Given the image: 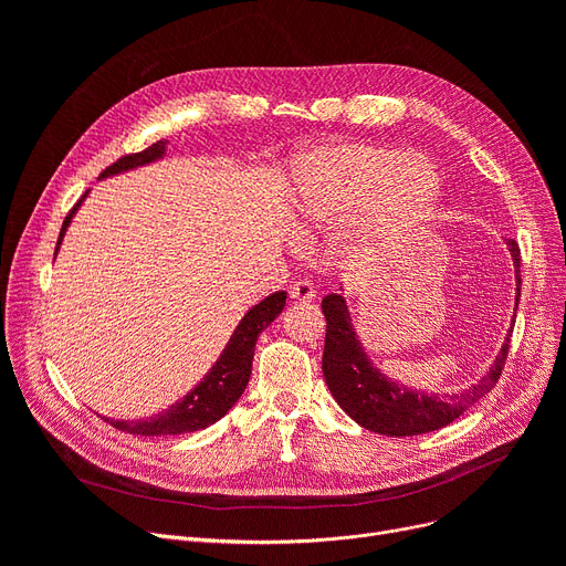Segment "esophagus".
<instances>
[{"label": "esophagus", "mask_w": 566, "mask_h": 566, "mask_svg": "<svg viewBox=\"0 0 566 566\" xmlns=\"http://www.w3.org/2000/svg\"><path fill=\"white\" fill-rule=\"evenodd\" d=\"M289 293H291V298H293V301L310 303V301L314 298V293H316V291H314L312 282H307V280H298V282H293V284H291Z\"/></svg>", "instance_id": "esophagus-1"}]
</instances>
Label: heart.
<instances>
[{
  "instance_id": "obj_1",
  "label": "heart",
  "mask_w": 566,
  "mask_h": 566,
  "mask_svg": "<svg viewBox=\"0 0 566 566\" xmlns=\"http://www.w3.org/2000/svg\"><path fill=\"white\" fill-rule=\"evenodd\" d=\"M401 181L415 195L412 222L420 220L440 192L436 169L420 156L376 144H344L314 151L295 163L291 224L301 238H314L344 222L374 192L371 218L360 227L355 245L371 252L376 238H390L395 222L385 218V192Z\"/></svg>"
}]
</instances>
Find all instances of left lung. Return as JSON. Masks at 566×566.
Returning <instances> with one entry per match:
<instances>
[{
	"label": "left lung",
	"mask_w": 566,
	"mask_h": 566,
	"mask_svg": "<svg viewBox=\"0 0 566 566\" xmlns=\"http://www.w3.org/2000/svg\"><path fill=\"white\" fill-rule=\"evenodd\" d=\"M516 268V310L521 298V250L516 241H507ZM325 316L323 376L335 401L360 427L382 436H420L448 427L470 406L489 395L502 376L510 353V335L504 339L495 363L486 376L461 395L438 397L401 388L399 382L385 378L369 363L358 337L353 333L350 316L342 295L331 293L321 303Z\"/></svg>",
	"instance_id": "left-lung-1"
}]
</instances>
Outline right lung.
Masks as SVG:
<instances>
[{
    "label": "right lung",
    "mask_w": 566,
    "mask_h": 566,
    "mask_svg": "<svg viewBox=\"0 0 566 566\" xmlns=\"http://www.w3.org/2000/svg\"><path fill=\"white\" fill-rule=\"evenodd\" d=\"M165 144H167V139H160L148 148H144V151H139V154H126L116 163H112L101 176L118 174V171H126V169L151 163L165 154ZM80 201L66 216V220L62 224V233H59L56 248H59V243H62V235L75 213V208L80 206ZM284 303H286V293L277 291L273 295H268V298H263L259 305H254L243 316V321L238 323L235 333L231 335L227 348L222 350L220 360L213 365V369L208 371L197 388L192 392H188L181 401L148 420H137V422L107 420V422L118 431L135 433V436H176V433H190V431L206 429L208 424H213L220 418H224L227 410L238 401V397L243 395L245 385L250 380L254 344H256L259 333L265 331L268 325H271V321H275V316L284 310Z\"/></svg>",
    "instance_id": "1"
}]
</instances>
